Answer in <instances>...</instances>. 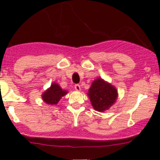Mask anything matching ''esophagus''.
<instances>
[{
  "label": "esophagus",
  "instance_id": "obj_1",
  "mask_svg": "<svg viewBox=\"0 0 160 160\" xmlns=\"http://www.w3.org/2000/svg\"><path fill=\"white\" fill-rule=\"evenodd\" d=\"M74 88H75V90H77V91H80V84H75V85H74Z\"/></svg>",
  "mask_w": 160,
  "mask_h": 160
}]
</instances>
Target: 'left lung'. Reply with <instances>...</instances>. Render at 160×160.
Wrapping results in <instances>:
<instances>
[{"mask_svg":"<svg viewBox=\"0 0 160 160\" xmlns=\"http://www.w3.org/2000/svg\"><path fill=\"white\" fill-rule=\"evenodd\" d=\"M88 96L95 110L104 111L115 102L118 94L117 90L112 85L98 78L92 83Z\"/></svg>","mask_w":160,"mask_h":160,"instance_id":"8db88e82","label":"left lung"}]
</instances>
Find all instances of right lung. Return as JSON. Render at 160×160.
I'll return each mask as SVG.
<instances>
[{
  "label": "right lung",
  "instance_id": "obj_1",
  "mask_svg": "<svg viewBox=\"0 0 160 160\" xmlns=\"http://www.w3.org/2000/svg\"><path fill=\"white\" fill-rule=\"evenodd\" d=\"M67 92L66 90H62V88L56 83H52L44 93L42 94L43 101L48 104H58L59 100L63 97L64 95L67 94Z\"/></svg>",
  "mask_w": 160,
  "mask_h": 160
}]
</instances>
